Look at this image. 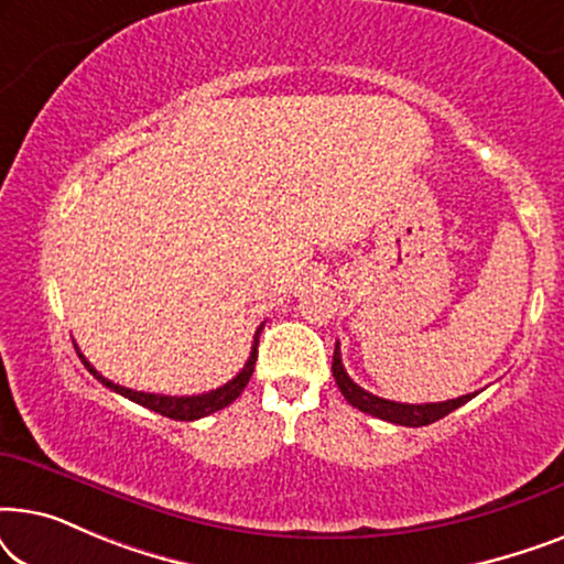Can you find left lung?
I'll return each instance as SVG.
<instances>
[{"label": "left lung", "instance_id": "1", "mask_svg": "<svg viewBox=\"0 0 564 564\" xmlns=\"http://www.w3.org/2000/svg\"><path fill=\"white\" fill-rule=\"evenodd\" d=\"M330 369H334L338 390H341V395L349 400L354 408H359L361 413L375 415V419L398 423V426H429V423L444 419V415L457 411L459 405H465L467 400H473L477 395V392H469V395L444 400V403H421V405L395 403V400L377 398V395H372V392H367L365 388H359V384L354 382L349 375H346V369L341 365V349H338V344L334 349V365H330Z\"/></svg>", "mask_w": 564, "mask_h": 564}]
</instances>
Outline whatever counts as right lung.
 Masks as SVG:
<instances>
[{
    "instance_id": "obj_1",
    "label": "right lung",
    "mask_w": 564,
    "mask_h": 564,
    "mask_svg": "<svg viewBox=\"0 0 564 564\" xmlns=\"http://www.w3.org/2000/svg\"><path fill=\"white\" fill-rule=\"evenodd\" d=\"M261 328H264V323L257 328V334H253V346H251V357L246 361L241 372H238L234 380L223 384L218 390H210V392H203V395H156V392H141V390H130V388H122V384H115L107 380L97 372L95 367L89 365L87 357L79 351V359L84 361V367L89 369L91 375L97 377L99 382L105 384V388H110L115 392H120L122 398L133 400V403L149 408L153 413H161L166 415V419H174V421H197V419H205V415H210L215 411H220V408H226L234 403V400L241 395L246 384H249L251 375H253V367H257V349H259V334Z\"/></svg>"
}]
</instances>
